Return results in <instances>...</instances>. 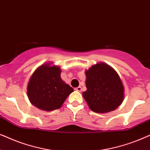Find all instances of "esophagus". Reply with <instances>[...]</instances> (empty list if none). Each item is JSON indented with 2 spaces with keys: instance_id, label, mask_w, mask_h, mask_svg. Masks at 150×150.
Instances as JSON below:
<instances>
[{
  "instance_id": "34e87169",
  "label": "esophagus",
  "mask_w": 150,
  "mask_h": 150,
  "mask_svg": "<svg viewBox=\"0 0 150 150\" xmlns=\"http://www.w3.org/2000/svg\"><path fill=\"white\" fill-rule=\"evenodd\" d=\"M75 90H76V91H82V87H81V86H79V87L75 88Z\"/></svg>"
}]
</instances>
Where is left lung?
I'll list each match as a JSON object with an SVG mask.
<instances>
[{"instance_id": "left-lung-1", "label": "left lung", "mask_w": 150, "mask_h": 150, "mask_svg": "<svg viewBox=\"0 0 150 150\" xmlns=\"http://www.w3.org/2000/svg\"><path fill=\"white\" fill-rule=\"evenodd\" d=\"M87 91L83 98L93 112L105 113L115 110L124 98V88L118 74L104 63L85 71Z\"/></svg>"}]
</instances>
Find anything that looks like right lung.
I'll return each instance as SVG.
<instances>
[{
  "instance_id": "obj_1",
  "label": "right lung",
  "mask_w": 150,
  "mask_h": 150,
  "mask_svg": "<svg viewBox=\"0 0 150 150\" xmlns=\"http://www.w3.org/2000/svg\"><path fill=\"white\" fill-rule=\"evenodd\" d=\"M45 63L37 68L27 86L30 103L45 111L61 108L74 89L61 79V68Z\"/></svg>"
}]
</instances>
